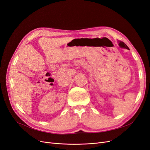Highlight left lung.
Returning <instances> with one entry per match:
<instances>
[{
	"label": "left lung",
	"mask_w": 150,
	"mask_h": 150,
	"mask_svg": "<svg viewBox=\"0 0 150 150\" xmlns=\"http://www.w3.org/2000/svg\"><path fill=\"white\" fill-rule=\"evenodd\" d=\"M118 44L120 47L121 48H125V49H129V47L126 46V44L125 43H124L122 41H118Z\"/></svg>",
	"instance_id": "1"
}]
</instances>
